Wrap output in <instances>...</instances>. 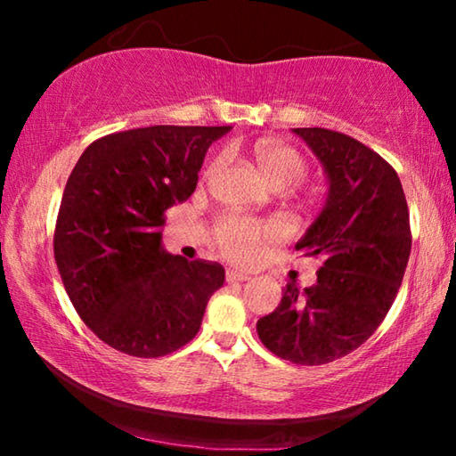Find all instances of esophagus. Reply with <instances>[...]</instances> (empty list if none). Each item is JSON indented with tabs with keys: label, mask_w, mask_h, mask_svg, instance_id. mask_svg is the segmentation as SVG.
I'll return each instance as SVG.
<instances>
[{
	"label": "esophagus",
	"mask_w": 456,
	"mask_h": 456,
	"mask_svg": "<svg viewBox=\"0 0 456 456\" xmlns=\"http://www.w3.org/2000/svg\"><path fill=\"white\" fill-rule=\"evenodd\" d=\"M225 277H227V281H229V283H235V281H247V280H249V275L243 273V272H237V269H227Z\"/></svg>",
	"instance_id": "esophagus-1"
}]
</instances>
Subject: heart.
Here are the masks:
<instances>
[{"label": "heart", "instance_id": "heart-1", "mask_svg": "<svg viewBox=\"0 0 456 456\" xmlns=\"http://www.w3.org/2000/svg\"><path fill=\"white\" fill-rule=\"evenodd\" d=\"M256 160L265 179L275 189L296 187L310 175V163L297 149L275 141H259L253 149ZM225 160V154H217L207 165L205 175H213ZM281 237V229L273 223L241 217V215H225L213 225V241L217 249L231 261L249 264L257 259L264 245Z\"/></svg>", "mask_w": 456, "mask_h": 456}]
</instances>
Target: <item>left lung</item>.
Listing matches in <instances>:
<instances>
[{
	"label": "left lung",
	"instance_id": "1",
	"mask_svg": "<svg viewBox=\"0 0 456 456\" xmlns=\"http://www.w3.org/2000/svg\"><path fill=\"white\" fill-rule=\"evenodd\" d=\"M293 133L310 144L330 181L326 207L296 245L322 267L312 288L285 285L257 334L275 356L320 366L360 348L384 322L411 257V217L398 175L380 154L336 130Z\"/></svg>",
	"mask_w": 456,
	"mask_h": 456
}]
</instances>
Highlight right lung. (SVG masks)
Segmentation results:
<instances>
[{"label":"right lung","instance_id":"right-lung-1","mask_svg":"<svg viewBox=\"0 0 456 456\" xmlns=\"http://www.w3.org/2000/svg\"><path fill=\"white\" fill-rule=\"evenodd\" d=\"M227 130L159 125L106 134L68 176L53 257L74 310L110 348L160 358L197 336L225 269L171 256L160 235L167 209L192 195L207 149Z\"/></svg>","mask_w":456,"mask_h":456}]
</instances>
